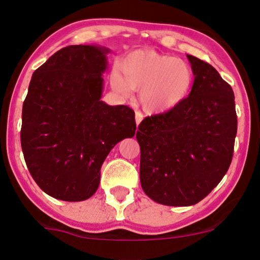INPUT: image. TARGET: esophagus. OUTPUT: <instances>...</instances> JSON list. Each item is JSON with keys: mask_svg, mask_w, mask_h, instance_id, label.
I'll list each match as a JSON object with an SVG mask.
<instances>
[{"mask_svg": "<svg viewBox=\"0 0 260 260\" xmlns=\"http://www.w3.org/2000/svg\"><path fill=\"white\" fill-rule=\"evenodd\" d=\"M142 119H143V114L141 113V112H139V111H136L135 112V122H136V125H140V122L142 121Z\"/></svg>", "mask_w": 260, "mask_h": 260, "instance_id": "1", "label": "esophagus"}]
</instances>
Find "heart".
<instances>
[{
    "label": "heart",
    "mask_w": 260,
    "mask_h": 260,
    "mask_svg": "<svg viewBox=\"0 0 260 260\" xmlns=\"http://www.w3.org/2000/svg\"><path fill=\"white\" fill-rule=\"evenodd\" d=\"M114 93L139 102L148 113H166L181 105L191 91L193 72L187 61L153 50H135L122 57L110 74Z\"/></svg>",
    "instance_id": "heart-1"
}]
</instances>
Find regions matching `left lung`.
<instances>
[{
    "mask_svg": "<svg viewBox=\"0 0 260 260\" xmlns=\"http://www.w3.org/2000/svg\"><path fill=\"white\" fill-rule=\"evenodd\" d=\"M187 58L190 94L172 111L146 118L136 133L143 191L170 206L199 203L217 187L230 169L237 131L232 87L210 64Z\"/></svg>",
    "mask_w": 260,
    "mask_h": 260,
    "instance_id": "left-lung-1",
    "label": "left lung"
}]
</instances>
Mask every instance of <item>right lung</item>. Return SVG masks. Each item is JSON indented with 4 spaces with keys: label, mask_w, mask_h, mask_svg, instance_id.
<instances>
[{
    "label": "right lung",
    "mask_w": 260,
    "mask_h": 260,
    "mask_svg": "<svg viewBox=\"0 0 260 260\" xmlns=\"http://www.w3.org/2000/svg\"><path fill=\"white\" fill-rule=\"evenodd\" d=\"M109 52L99 45L61 48L30 79L21 149L34 181L54 199L93 196L109 152L135 135L133 110L101 101Z\"/></svg>",
    "instance_id": "right-lung-1"
}]
</instances>
